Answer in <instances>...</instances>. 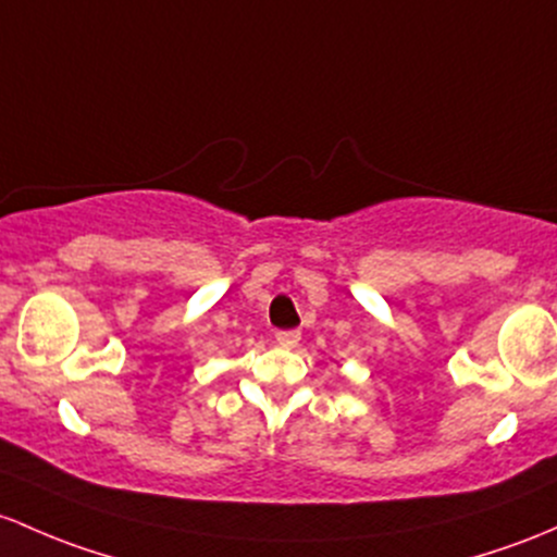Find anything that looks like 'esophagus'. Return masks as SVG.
<instances>
[{
    "mask_svg": "<svg viewBox=\"0 0 557 557\" xmlns=\"http://www.w3.org/2000/svg\"><path fill=\"white\" fill-rule=\"evenodd\" d=\"M274 338H277L280 347L290 349V347H296L298 338H301V333H298V331H294V327H290V331H277V333H274Z\"/></svg>",
    "mask_w": 557,
    "mask_h": 557,
    "instance_id": "obj_1",
    "label": "esophagus"
}]
</instances>
